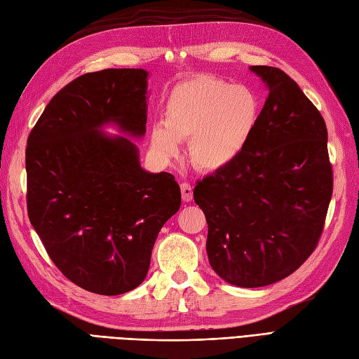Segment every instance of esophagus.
Returning <instances> with one entry per match:
<instances>
[{"instance_id": "esophagus-1", "label": "esophagus", "mask_w": 359, "mask_h": 359, "mask_svg": "<svg viewBox=\"0 0 359 359\" xmlns=\"http://www.w3.org/2000/svg\"><path fill=\"white\" fill-rule=\"evenodd\" d=\"M181 195L184 203H190L194 199V187H191L189 182H182L181 184Z\"/></svg>"}]
</instances>
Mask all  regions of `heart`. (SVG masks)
<instances>
[{"label": "heart", "instance_id": "b5f03b06", "mask_svg": "<svg viewBox=\"0 0 359 359\" xmlns=\"http://www.w3.org/2000/svg\"><path fill=\"white\" fill-rule=\"evenodd\" d=\"M262 112L257 93L247 85H231L213 76H198L178 83L164 107L163 123L151 133L152 151L172 158L180 140L189 142L196 169L219 172L245 152Z\"/></svg>", "mask_w": 359, "mask_h": 359}]
</instances>
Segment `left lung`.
Returning a JSON list of instances; mask_svg holds the SVG:
<instances>
[{
	"label": "left lung",
	"instance_id": "8db88e82",
	"mask_svg": "<svg viewBox=\"0 0 359 359\" xmlns=\"http://www.w3.org/2000/svg\"><path fill=\"white\" fill-rule=\"evenodd\" d=\"M268 97L248 147L229 168L198 182L207 256L222 280L273 285L316 250L332 198L325 118L282 69L250 67Z\"/></svg>",
	"mask_w": 359,
	"mask_h": 359
}]
</instances>
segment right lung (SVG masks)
<instances>
[{"label":"right lung","mask_w":359,"mask_h":359,"mask_svg":"<svg viewBox=\"0 0 359 359\" xmlns=\"http://www.w3.org/2000/svg\"><path fill=\"white\" fill-rule=\"evenodd\" d=\"M147 77L109 68L74 79L27 140L30 222L68 280L94 294L143 283L156 236L181 205L173 175L144 170L133 142L146 134Z\"/></svg>","instance_id":"1"}]
</instances>
